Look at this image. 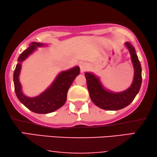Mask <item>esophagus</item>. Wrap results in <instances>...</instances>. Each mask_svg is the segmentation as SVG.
Listing matches in <instances>:
<instances>
[{
    "label": "esophagus",
    "mask_w": 157,
    "mask_h": 157,
    "mask_svg": "<svg viewBox=\"0 0 157 157\" xmlns=\"http://www.w3.org/2000/svg\"><path fill=\"white\" fill-rule=\"evenodd\" d=\"M79 66H80V70L81 73L84 72V71L87 69V66L85 63H81L79 64Z\"/></svg>",
    "instance_id": "obj_1"
}]
</instances>
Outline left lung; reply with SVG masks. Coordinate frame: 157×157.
I'll return each instance as SVG.
<instances>
[{
	"label": "left lung",
	"instance_id": "1",
	"mask_svg": "<svg viewBox=\"0 0 157 157\" xmlns=\"http://www.w3.org/2000/svg\"><path fill=\"white\" fill-rule=\"evenodd\" d=\"M125 46L131 54L134 69L133 80L128 89L121 92H113L103 86L99 77L91 72L84 74L89 96L97 107L106 110H118L129 105L140 90L142 82L141 66L134 47L130 42H125Z\"/></svg>",
	"mask_w": 157,
	"mask_h": 157
}]
</instances>
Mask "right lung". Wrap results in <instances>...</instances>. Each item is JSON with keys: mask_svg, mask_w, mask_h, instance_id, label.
<instances>
[{"mask_svg": "<svg viewBox=\"0 0 157 157\" xmlns=\"http://www.w3.org/2000/svg\"><path fill=\"white\" fill-rule=\"evenodd\" d=\"M44 46H47V44L40 42H32L29 48L19 56L18 63L16 64L13 73L14 89L16 97L26 107L38 114L52 113L62 107L66 101L68 89L76 77L80 74V68L78 66L61 71L50 86L38 96L34 97L26 96L22 91V86L19 81L21 63L30 55L37 50V48Z\"/></svg>", "mask_w": 157, "mask_h": 157, "instance_id": "add662e5", "label": "right lung"}]
</instances>
